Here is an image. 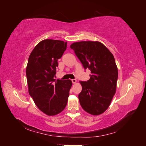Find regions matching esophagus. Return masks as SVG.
Wrapping results in <instances>:
<instances>
[{
  "label": "esophagus",
  "mask_w": 146,
  "mask_h": 146,
  "mask_svg": "<svg viewBox=\"0 0 146 146\" xmlns=\"http://www.w3.org/2000/svg\"><path fill=\"white\" fill-rule=\"evenodd\" d=\"M72 83H76L77 82V80L76 79H72Z\"/></svg>",
  "instance_id": "34e87169"
}]
</instances>
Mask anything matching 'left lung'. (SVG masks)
Masks as SVG:
<instances>
[{
	"label": "left lung",
	"mask_w": 146,
	"mask_h": 146,
	"mask_svg": "<svg viewBox=\"0 0 146 146\" xmlns=\"http://www.w3.org/2000/svg\"><path fill=\"white\" fill-rule=\"evenodd\" d=\"M70 47L80 60L85 69L91 75L88 81L80 82L82 90L78 99L82 108L92 115L106 111L116 90L118 70L114 56L98 41L74 42Z\"/></svg>",
	"instance_id": "obj_1"
}]
</instances>
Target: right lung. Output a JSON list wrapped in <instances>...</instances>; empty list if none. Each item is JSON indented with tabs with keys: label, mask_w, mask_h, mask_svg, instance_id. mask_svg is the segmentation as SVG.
Here are the masks:
<instances>
[{
	"label": "right lung",
	"mask_w": 146,
	"mask_h": 146,
	"mask_svg": "<svg viewBox=\"0 0 146 146\" xmlns=\"http://www.w3.org/2000/svg\"><path fill=\"white\" fill-rule=\"evenodd\" d=\"M66 47L67 42L44 39L35 46L29 58L26 76L29 94L38 108L48 116L65 108L72 86L71 80L54 78L58 60Z\"/></svg>",
	"instance_id": "obj_1"
}]
</instances>
